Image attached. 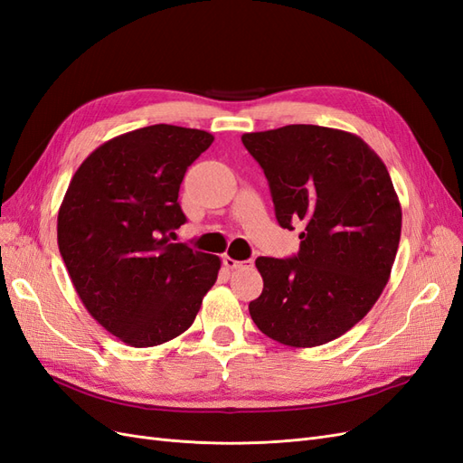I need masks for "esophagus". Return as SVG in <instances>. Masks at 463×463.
Returning <instances> with one entry per match:
<instances>
[{"instance_id":"34e87169","label":"esophagus","mask_w":463,"mask_h":463,"mask_svg":"<svg viewBox=\"0 0 463 463\" xmlns=\"http://www.w3.org/2000/svg\"><path fill=\"white\" fill-rule=\"evenodd\" d=\"M222 262H223V266H226V269H232V270L249 269V266H253V260H235V259L228 257V255L222 259Z\"/></svg>"}]
</instances>
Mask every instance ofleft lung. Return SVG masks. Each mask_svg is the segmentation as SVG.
<instances>
[{
    "label": "left lung",
    "mask_w": 463,
    "mask_h": 463,
    "mask_svg": "<svg viewBox=\"0 0 463 463\" xmlns=\"http://www.w3.org/2000/svg\"><path fill=\"white\" fill-rule=\"evenodd\" d=\"M269 179L279 226L301 223L299 253L259 257L255 325L289 347L340 338L365 317L390 279L402 206L390 174L361 137L320 125L241 137Z\"/></svg>",
    "instance_id": "obj_1"
}]
</instances>
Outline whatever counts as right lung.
Instances as JSON below:
<instances>
[{"label":"right lung","instance_id":"obj_1","mask_svg":"<svg viewBox=\"0 0 463 463\" xmlns=\"http://www.w3.org/2000/svg\"><path fill=\"white\" fill-rule=\"evenodd\" d=\"M214 137L150 125L90 152L67 187L58 245L77 296L118 340L152 347L184 334L214 286L220 259L172 243L185 223L187 167Z\"/></svg>","mask_w":463,"mask_h":463}]
</instances>
